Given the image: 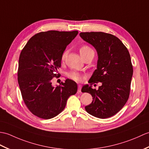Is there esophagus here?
<instances>
[{"instance_id":"1","label":"esophagus","mask_w":149,"mask_h":149,"mask_svg":"<svg viewBox=\"0 0 149 149\" xmlns=\"http://www.w3.org/2000/svg\"><path fill=\"white\" fill-rule=\"evenodd\" d=\"M81 85H78V92H79V93H80V92H81Z\"/></svg>"}]
</instances>
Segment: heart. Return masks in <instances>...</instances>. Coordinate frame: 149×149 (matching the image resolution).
<instances>
[{"mask_svg": "<svg viewBox=\"0 0 149 149\" xmlns=\"http://www.w3.org/2000/svg\"><path fill=\"white\" fill-rule=\"evenodd\" d=\"M91 52H94L93 49L87 45H84L80 48V54L81 56V57H84L85 55H86L87 54H88V53H90ZM66 54H67V52H64L63 54H62V61L64 60V58L66 56ZM68 77L69 78L72 79V80L77 81H80L81 80V78H82L81 74H80L79 73H78V72H70L69 73H68Z\"/></svg>", "mask_w": 149, "mask_h": 149, "instance_id": "heart-1", "label": "heart"}]
</instances>
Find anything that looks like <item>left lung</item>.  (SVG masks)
<instances>
[{
  "mask_svg": "<svg viewBox=\"0 0 149 149\" xmlns=\"http://www.w3.org/2000/svg\"><path fill=\"white\" fill-rule=\"evenodd\" d=\"M80 37L96 49L97 69L88 83L101 82L98 90L84 85L82 92H88L93 101L85 110L100 118L110 117L123 108L130 96L133 69L127 48L119 39L102 32H81Z\"/></svg>",
  "mask_w": 149,
  "mask_h": 149,
  "instance_id": "8db88e82",
  "label": "left lung"
}]
</instances>
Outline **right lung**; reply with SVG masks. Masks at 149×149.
Wrapping results in <instances>:
<instances>
[{"label":"right lung","instance_id":"1","mask_svg":"<svg viewBox=\"0 0 149 149\" xmlns=\"http://www.w3.org/2000/svg\"><path fill=\"white\" fill-rule=\"evenodd\" d=\"M71 32L49 31L38 33L29 39L19 57L18 81L22 98L36 116L49 119L64 110L68 99L77 92L70 79L56 87L52 80L57 77L62 55L77 36Z\"/></svg>","mask_w":149,"mask_h":149}]
</instances>
